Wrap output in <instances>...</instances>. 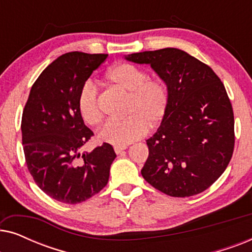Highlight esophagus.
Listing matches in <instances>:
<instances>
[{"label": "esophagus", "instance_id": "esophagus-1", "mask_svg": "<svg viewBox=\"0 0 252 252\" xmlns=\"http://www.w3.org/2000/svg\"><path fill=\"white\" fill-rule=\"evenodd\" d=\"M126 148H127L126 146H116V147H115V151H116V154H117V155L122 154L123 151L126 149Z\"/></svg>", "mask_w": 252, "mask_h": 252}]
</instances>
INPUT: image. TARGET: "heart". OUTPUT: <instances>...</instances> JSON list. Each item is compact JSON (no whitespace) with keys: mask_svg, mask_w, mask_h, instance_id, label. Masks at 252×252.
Wrapping results in <instances>:
<instances>
[{"mask_svg":"<svg viewBox=\"0 0 252 252\" xmlns=\"http://www.w3.org/2000/svg\"><path fill=\"white\" fill-rule=\"evenodd\" d=\"M110 84L125 93V118L106 122L98 139L116 146H125L139 140L150 129L164 122L170 105V92L158 78H148L142 68L128 63H119L105 73ZM78 111L89 126H97L102 120L98 105V92L91 80L81 86L78 95Z\"/></svg>","mask_w":252,"mask_h":252,"instance_id":"obj_1","label":"heart"}]
</instances>
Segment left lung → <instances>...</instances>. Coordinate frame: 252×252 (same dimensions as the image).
<instances>
[{
	"label": "left lung",
	"mask_w": 252,
	"mask_h": 252,
	"mask_svg": "<svg viewBox=\"0 0 252 252\" xmlns=\"http://www.w3.org/2000/svg\"><path fill=\"white\" fill-rule=\"evenodd\" d=\"M149 64L170 92L167 115L147 140L141 174L172 197L204 191L226 170L234 151V113L225 86L209 65L177 48L130 54Z\"/></svg>",
	"instance_id": "8db88e82"
}]
</instances>
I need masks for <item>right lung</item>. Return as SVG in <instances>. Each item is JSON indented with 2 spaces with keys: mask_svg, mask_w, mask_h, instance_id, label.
<instances>
[{
  "mask_svg": "<svg viewBox=\"0 0 252 252\" xmlns=\"http://www.w3.org/2000/svg\"><path fill=\"white\" fill-rule=\"evenodd\" d=\"M106 54L72 51L44 68L31 88L22 117L26 165L51 198L78 204L105 187L116 158L111 144L80 153L94 133L78 111V95Z\"/></svg>",
  "mask_w": 252,
  "mask_h": 252,
  "instance_id": "1",
  "label": "right lung"
}]
</instances>
